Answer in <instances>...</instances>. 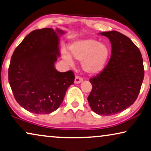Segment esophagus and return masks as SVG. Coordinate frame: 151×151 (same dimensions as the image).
I'll return each mask as SVG.
<instances>
[{"label": "esophagus", "instance_id": "34e87169", "mask_svg": "<svg viewBox=\"0 0 151 151\" xmlns=\"http://www.w3.org/2000/svg\"><path fill=\"white\" fill-rule=\"evenodd\" d=\"M83 81V78L80 76H75V83H76V84H78V83H81Z\"/></svg>", "mask_w": 151, "mask_h": 151}]
</instances>
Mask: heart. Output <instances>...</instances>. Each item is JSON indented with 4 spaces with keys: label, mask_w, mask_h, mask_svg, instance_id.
Returning <instances> with one entry per match:
<instances>
[{
    "label": "heart",
    "mask_w": 151,
    "mask_h": 151,
    "mask_svg": "<svg viewBox=\"0 0 151 151\" xmlns=\"http://www.w3.org/2000/svg\"><path fill=\"white\" fill-rule=\"evenodd\" d=\"M70 51L74 58L82 61V68L87 73L94 75L99 73L104 68L110 55L106 45L98 40L87 39L77 40L70 46ZM63 58L68 64L73 65L71 55L66 51H63Z\"/></svg>",
    "instance_id": "b5f03b06"
}]
</instances>
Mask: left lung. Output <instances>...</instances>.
<instances>
[{"label":"left lung","mask_w":151,"mask_h":151,"mask_svg":"<svg viewBox=\"0 0 151 151\" xmlns=\"http://www.w3.org/2000/svg\"><path fill=\"white\" fill-rule=\"evenodd\" d=\"M100 34L110 39L112 54L104 70L89 79L92 89L87 100L96 113L113 115L138 98L145 76L143 60L138 47L125 35L117 31Z\"/></svg>","instance_id":"1"}]
</instances>
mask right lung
Segmentation results:
<instances>
[{"label": "right lung", "instance_id": "right-lung-1", "mask_svg": "<svg viewBox=\"0 0 151 151\" xmlns=\"http://www.w3.org/2000/svg\"><path fill=\"white\" fill-rule=\"evenodd\" d=\"M46 28L29 33L15 49L8 76L15 100L32 113L45 114L57 110L70 85L75 81L72 70L55 68L59 53L57 29Z\"/></svg>", "mask_w": 151, "mask_h": 151}]
</instances>
